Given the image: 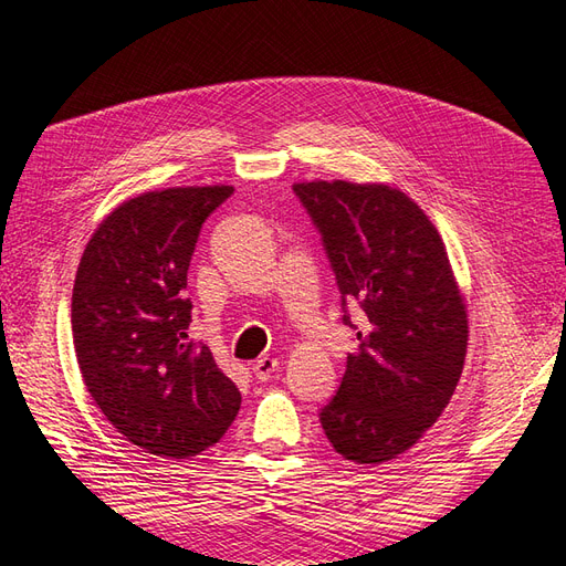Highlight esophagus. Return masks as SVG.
Instances as JSON below:
<instances>
[{
	"mask_svg": "<svg viewBox=\"0 0 566 566\" xmlns=\"http://www.w3.org/2000/svg\"><path fill=\"white\" fill-rule=\"evenodd\" d=\"M276 370H279V358L273 356H260L252 364V373L256 375V380H269Z\"/></svg>",
	"mask_w": 566,
	"mask_h": 566,
	"instance_id": "34e87169",
	"label": "esophagus"
}]
</instances>
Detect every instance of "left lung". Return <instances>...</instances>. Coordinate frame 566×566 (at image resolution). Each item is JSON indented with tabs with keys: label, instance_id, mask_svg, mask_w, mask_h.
<instances>
[{
	"label": "left lung",
	"instance_id": "obj_1",
	"mask_svg": "<svg viewBox=\"0 0 566 566\" xmlns=\"http://www.w3.org/2000/svg\"><path fill=\"white\" fill-rule=\"evenodd\" d=\"M293 188L323 235L342 304L364 312L342 385L321 408L323 432L345 460L380 465L416 447L449 406L468 352L465 297L437 227L401 188Z\"/></svg>",
	"mask_w": 566,
	"mask_h": 566
}]
</instances>
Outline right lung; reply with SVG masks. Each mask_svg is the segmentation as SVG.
Returning a JSON list of instances; mask_svg holds the SVG:
<instances>
[{"mask_svg":"<svg viewBox=\"0 0 566 566\" xmlns=\"http://www.w3.org/2000/svg\"><path fill=\"white\" fill-rule=\"evenodd\" d=\"M233 186L134 196L101 221L73 287L75 356L94 403L134 447L184 460L214 447L241 391L188 339L186 273L202 221Z\"/></svg>","mask_w":566,"mask_h":566,"instance_id":"1","label":"right lung"}]
</instances>
